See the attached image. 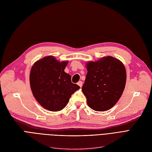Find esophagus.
<instances>
[{
  "mask_svg": "<svg viewBox=\"0 0 152 152\" xmlns=\"http://www.w3.org/2000/svg\"><path fill=\"white\" fill-rule=\"evenodd\" d=\"M77 85H79L80 86V87H82V85H83V82L82 81H79V82H78L77 83Z\"/></svg>",
  "mask_w": 152,
  "mask_h": 152,
  "instance_id": "esophagus-1",
  "label": "esophagus"
}]
</instances>
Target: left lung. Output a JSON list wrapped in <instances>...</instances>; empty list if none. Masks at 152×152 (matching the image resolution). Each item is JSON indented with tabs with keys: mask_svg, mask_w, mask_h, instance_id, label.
<instances>
[{
	"mask_svg": "<svg viewBox=\"0 0 152 152\" xmlns=\"http://www.w3.org/2000/svg\"><path fill=\"white\" fill-rule=\"evenodd\" d=\"M87 75L82 91L88 105L94 111L111 108L124 91L126 73L124 64L112 56L86 63Z\"/></svg>",
	"mask_w": 152,
	"mask_h": 152,
	"instance_id": "8db88e82",
	"label": "left lung"
}]
</instances>
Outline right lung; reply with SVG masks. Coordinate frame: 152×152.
<instances>
[{"label":"right lung","instance_id":"1","mask_svg":"<svg viewBox=\"0 0 152 152\" xmlns=\"http://www.w3.org/2000/svg\"><path fill=\"white\" fill-rule=\"evenodd\" d=\"M68 61L60 62L48 56L32 66L30 85L34 96L42 107L58 111L68 103L71 95L80 87L71 83V76L64 72Z\"/></svg>","mask_w":152,"mask_h":152}]
</instances>
